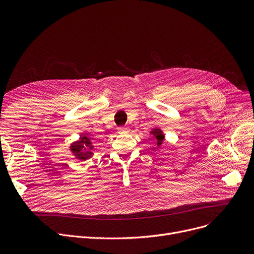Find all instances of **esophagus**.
<instances>
[{
  "label": "esophagus",
  "mask_w": 254,
  "mask_h": 254,
  "mask_svg": "<svg viewBox=\"0 0 254 254\" xmlns=\"http://www.w3.org/2000/svg\"><path fill=\"white\" fill-rule=\"evenodd\" d=\"M118 134H125V132H127L128 131V127H119L117 129Z\"/></svg>",
  "instance_id": "esophagus-1"
}]
</instances>
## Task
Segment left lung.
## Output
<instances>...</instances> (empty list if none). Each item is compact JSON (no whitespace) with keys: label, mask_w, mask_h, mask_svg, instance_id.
Wrapping results in <instances>:
<instances>
[{"label":"left lung","mask_w":254,"mask_h":254,"mask_svg":"<svg viewBox=\"0 0 254 254\" xmlns=\"http://www.w3.org/2000/svg\"><path fill=\"white\" fill-rule=\"evenodd\" d=\"M150 134H151L152 137L155 139V145L157 146V147H159V146L162 145L164 139H165V136H164V134H163L162 129H159V128H153V129L150 131ZM155 149H156V148H155Z\"/></svg>","instance_id":"1"}]
</instances>
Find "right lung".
<instances>
[{
  "label": "right lung",
  "mask_w": 254,
  "mask_h": 254,
  "mask_svg": "<svg viewBox=\"0 0 254 254\" xmlns=\"http://www.w3.org/2000/svg\"><path fill=\"white\" fill-rule=\"evenodd\" d=\"M71 151L74 153L75 157L80 161H86L87 158L91 157L92 155V148L93 146L91 144L90 138L87 136H81L80 139L70 146Z\"/></svg>",
  "instance_id": "right-lung-1"
}]
</instances>
